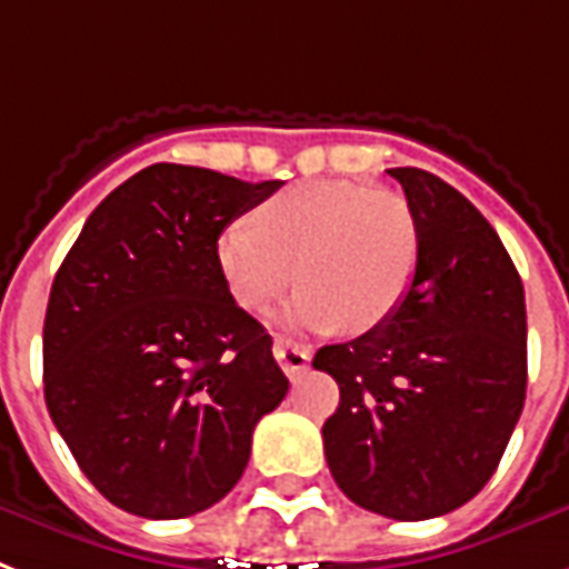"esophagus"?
<instances>
[{
	"instance_id": "34e87169",
	"label": "esophagus",
	"mask_w": 569,
	"mask_h": 569,
	"mask_svg": "<svg viewBox=\"0 0 569 569\" xmlns=\"http://www.w3.org/2000/svg\"><path fill=\"white\" fill-rule=\"evenodd\" d=\"M274 358L277 363L283 367V372L289 376V379L301 376V372L310 367V349H303V346H298V342L289 340V337H277Z\"/></svg>"
}]
</instances>
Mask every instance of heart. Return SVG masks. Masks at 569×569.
Segmentation results:
<instances>
[{
  "label": "heart",
  "instance_id": "b5f03b06",
  "mask_svg": "<svg viewBox=\"0 0 569 569\" xmlns=\"http://www.w3.org/2000/svg\"><path fill=\"white\" fill-rule=\"evenodd\" d=\"M420 232L409 202L358 181L313 179L274 197L259 223L232 220L217 262L244 310H268L295 283L289 319L307 328L372 331L400 310L418 271Z\"/></svg>",
  "mask_w": 569,
  "mask_h": 569
}]
</instances>
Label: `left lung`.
Segmentation results:
<instances>
[{
    "label": "left lung",
    "mask_w": 569,
    "mask_h": 569,
    "mask_svg": "<svg viewBox=\"0 0 569 569\" xmlns=\"http://www.w3.org/2000/svg\"><path fill=\"white\" fill-rule=\"evenodd\" d=\"M418 220V271L400 310L316 370L340 385L325 420L337 487L418 522L457 510L496 475L528 381L526 289L489 220L427 169H388Z\"/></svg>",
    "instance_id": "left-lung-1"
}]
</instances>
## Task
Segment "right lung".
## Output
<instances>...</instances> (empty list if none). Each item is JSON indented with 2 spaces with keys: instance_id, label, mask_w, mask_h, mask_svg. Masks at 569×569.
I'll use <instances>...</instances> for the list:
<instances>
[{
  "instance_id": "obj_1",
  "label": "right lung",
  "mask_w": 569,
  "mask_h": 569,
  "mask_svg": "<svg viewBox=\"0 0 569 569\" xmlns=\"http://www.w3.org/2000/svg\"><path fill=\"white\" fill-rule=\"evenodd\" d=\"M280 188L154 163L94 208L56 271L43 400L94 489L146 519L217 505L289 379L229 292L220 232Z\"/></svg>"
}]
</instances>
